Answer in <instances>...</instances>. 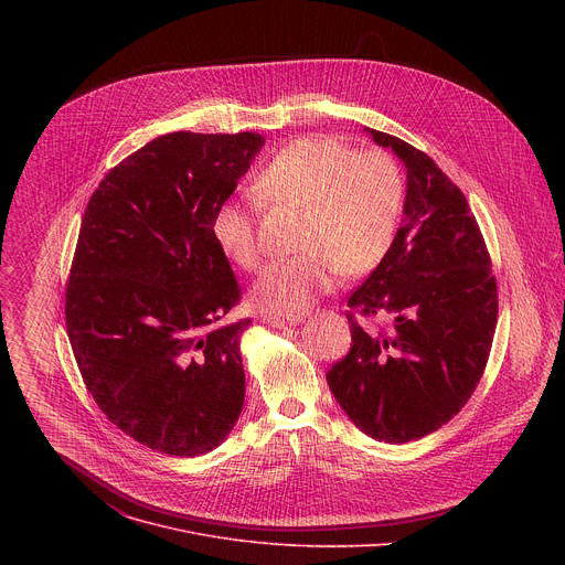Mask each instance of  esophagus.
Segmentation results:
<instances>
[{
  "mask_svg": "<svg viewBox=\"0 0 565 565\" xmlns=\"http://www.w3.org/2000/svg\"><path fill=\"white\" fill-rule=\"evenodd\" d=\"M263 320L267 323H271V326H276V328H282V326H296V323L300 322V318H298V316H280V313H265V316H263Z\"/></svg>",
  "mask_w": 565,
  "mask_h": 565,
  "instance_id": "1",
  "label": "esophagus"
}]
</instances>
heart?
Masks as SVG:
<instances>
[{
  "instance_id": "heart-1",
  "label": "heart",
  "mask_w": 565,
  "mask_h": 565,
  "mask_svg": "<svg viewBox=\"0 0 565 565\" xmlns=\"http://www.w3.org/2000/svg\"><path fill=\"white\" fill-rule=\"evenodd\" d=\"M256 195L265 204L305 211L298 239L302 254L271 263L252 289V302L269 313H300L332 285L354 278L387 256L403 213L404 180L387 152L307 137L291 141L260 169ZM222 254L243 269L260 260L252 211L222 202L211 220Z\"/></svg>"
}]
</instances>
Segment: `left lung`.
Here are the masks:
<instances>
[{
  "instance_id": "8db88e82",
  "label": "left lung",
  "mask_w": 565,
  "mask_h": 565,
  "mask_svg": "<svg viewBox=\"0 0 565 565\" xmlns=\"http://www.w3.org/2000/svg\"><path fill=\"white\" fill-rule=\"evenodd\" d=\"M365 130L406 167L404 220L383 263L348 298L352 345L326 381L365 435L406 444L450 422L475 394L493 341L498 289L461 189L428 154ZM356 315L380 326L367 329Z\"/></svg>"
}]
</instances>
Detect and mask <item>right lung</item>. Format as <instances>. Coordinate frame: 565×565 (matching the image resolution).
<instances>
[{
    "label": "right lung",
    "mask_w": 565,
    "mask_h": 565,
    "mask_svg": "<svg viewBox=\"0 0 565 565\" xmlns=\"http://www.w3.org/2000/svg\"><path fill=\"white\" fill-rule=\"evenodd\" d=\"M254 132H171L113 167L90 195L65 291L82 381L135 441L198 457L245 396L242 289L211 235L215 209L263 148Z\"/></svg>",
    "instance_id": "right-lung-1"
}]
</instances>
